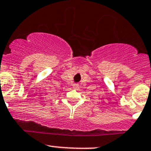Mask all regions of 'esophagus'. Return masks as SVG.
Segmentation results:
<instances>
[{"instance_id": "34e87169", "label": "esophagus", "mask_w": 151, "mask_h": 151, "mask_svg": "<svg viewBox=\"0 0 151 151\" xmlns=\"http://www.w3.org/2000/svg\"><path fill=\"white\" fill-rule=\"evenodd\" d=\"M78 87H79V84H74V85H73V87H74V89H77Z\"/></svg>"}]
</instances>
